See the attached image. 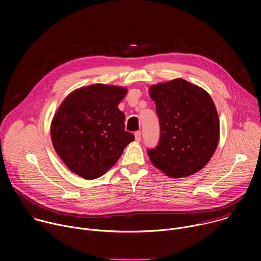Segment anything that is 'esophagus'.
Listing matches in <instances>:
<instances>
[{
  "label": "esophagus",
  "instance_id": "1",
  "mask_svg": "<svg viewBox=\"0 0 261 261\" xmlns=\"http://www.w3.org/2000/svg\"><path fill=\"white\" fill-rule=\"evenodd\" d=\"M134 135H135V139H136L137 141H140V139H141V131H139V130L136 131Z\"/></svg>",
  "mask_w": 261,
  "mask_h": 261
}]
</instances>
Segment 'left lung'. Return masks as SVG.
<instances>
[{
    "instance_id": "left-lung-1",
    "label": "left lung",
    "mask_w": 261,
    "mask_h": 261,
    "mask_svg": "<svg viewBox=\"0 0 261 261\" xmlns=\"http://www.w3.org/2000/svg\"><path fill=\"white\" fill-rule=\"evenodd\" d=\"M148 94L160 124L157 146L146 151L151 162L175 178L202 169L214 155L220 135L211 96L181 79L152 86Z\"/></svg>"
}]
</instances>
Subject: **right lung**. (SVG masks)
<instances>
[{
    "label": "right lung",
    "instance_id": "obj_1",
    "mask_svg": "<svg viewBox=\"0 0 261 261\" xmlns=\"http://www.w3.org/2000/svg\"><path fill=\"white\" fill-rule=\"evenodd\" d=\"M126 88L96 84L68 95L50 127L55 150L67 167L86 179L104 174L134 140L118 108Z\"/></svg>",
    "mask_w": 261,
    "mask_h": 261
}]
</instances>
